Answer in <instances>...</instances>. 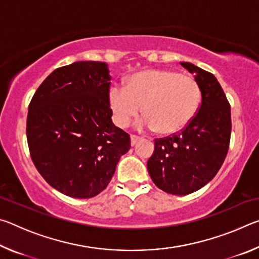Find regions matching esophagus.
<instances>
[{"instance_id":"1","label":"esophagus","mask_w":259,"mask_h":259,"mask_svg":"<svg viewBox=\"0 0 259 259\" xmlns=\"http://www.w3.org/2000/svg\"><path fill=\"white\" fill-rule=\"evenodd\" d=\"M140 140L139 137H137V136H130V142H131V146H135L136 144H137Z\"/></svg>"}]
</instances>
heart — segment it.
Masks as SVG:
<instances>
[{"instance_id": "obj_1", "label": "heart", "mask_w": 259, "mask_h": 259, "mask_svg": "<svg viewBox=\"0 0 259 259\" xmlns=\"http://www.w3.org/2000/svg\"><path fill=\"white\" fill-rule=\"evenodd\" d=\"M108 106L114 123L126 128L142 109L137 126L174 135L191 123L201 103L195 77L171 69H147L128 77L125 85L108 90Z\"/></svg>"}]
</instances>
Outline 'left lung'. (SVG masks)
I'll use <instances>...</instances> for the list:
<instances>
[{
  "label": "left lung",
  "instance_id": "obj_1",
  "mask_svg": "<svg viewBox=\"0 0 259 259\" xmlns=\"http://www.w3.org/2000/svg\"><path fill=\"white\" fill-rule=\"evenodd\" d=\"M194 74L201 88V106L182 133L156 139L147 161L153 183L169 194L186 195L216 176L229 151L231 107L213 74L191 63H181Z\"/></svg>",
  "mask_w": 259,
  "mask_h": 259
}]
</instances>
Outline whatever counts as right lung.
<instances>
[{
	"mask_svg": "<svg viewBox=\"0 0 259 259\" xmlns=\"http://www.w3.org/2000/svg\"><path fill=\"white\" fill-rule=\"evenodd\" d=\"M112 76L102 61H76L55 69L28 107L27 142L47 183L75 199L107 187L130 137L112 122L107 95Z\"/></svg>",
	"mask_w": 259,
	"mask_h": 259,
	"instance_id": "1",
	"label": "right lung"
}]
</instances>
